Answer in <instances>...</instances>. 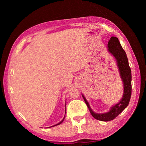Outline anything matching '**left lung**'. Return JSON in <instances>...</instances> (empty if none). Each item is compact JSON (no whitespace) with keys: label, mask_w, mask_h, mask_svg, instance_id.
I'll return each instance as SVG.
<instances>
[{"label":"left lung","mask_w":146,"mask_h":146,"mask_svg":"<svg viewBox=\"0 0 146 146\" xmlns=\"http://www.w3.org/2000/svg\"><path fill=\"white\" fill-rule=\"evenodd\" d=\"M108 51L113 56L117 62L120 78L123 83V94L120 101L112 106L109 112L103 114L95 113L90 108L84 95L82 97L93 117L101 121L108 122L113 120L125 109L130 100L131 95V72L128 64V58L117 37L111 36L108 43Z\"/></svg>","instance_id":"left-lung-1"}]
</instances>
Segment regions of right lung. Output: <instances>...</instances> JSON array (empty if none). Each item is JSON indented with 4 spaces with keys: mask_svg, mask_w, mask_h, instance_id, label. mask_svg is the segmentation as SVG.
Instances as JSON below:
<instances>
[{
    "mask_svg": "<svg viewBox=\"0 0 146 146\" xmlns=\"http://www.w3.org/2000/svg\"><path fill=\"white\" fill-rule=\"evenodd\" d=\"M65 108H66V107H65ZM65 112H66V109H65ZM65 116H64V119H63V120H62V121H61V122H59V123H57V124H56V125H53V126H52V127H54V126H56V125H59V124H60V123H62V122H63V121H64V119H65Z\"/></svg>",
    "mask_w": 146,
    "mask_h": 146,
    "instance_id": "obj_1",
    "label": "right lung"
}]
</instances>
